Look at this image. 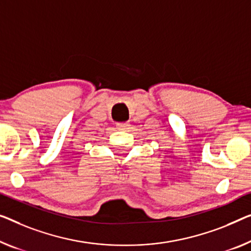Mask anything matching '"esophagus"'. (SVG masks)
Wrapping results in <instances>:
<instances>
[{"label":"esophagus","instance_id":"obj_1","mask_svg":"<svg viewBox=\"0 0 251 251\" xmlns=\"http://www.w3.org/2000/svg\"><path fill=\"white\" fill-rule=\"evenodd\" d=\"M116 126H117V128H119V129H126V128H128L130 125H129V123H118V124H116Z\"/></svg>","mask_w":251,"mask_h":251}]
</instances>
